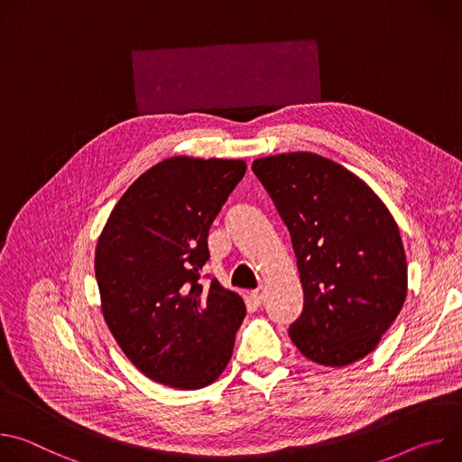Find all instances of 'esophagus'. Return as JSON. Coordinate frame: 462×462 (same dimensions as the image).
I'll return each mask as SVG.
<instances>
[{"mask_svg":"<svg viewBox=\"0 0 462 462\" xmlns=\"http://www.w3.org/2000/svg\"><path fill=\"white\" fill-rule=\"evenodd\" d=\"M250 300L255 303V305H261L263 300H265V292H263V289H255L250 292Z\"/></svg>","mask_w":462,"mask_h":462,"instance_id":"obj_1","label":"esophagus"}]
</instances>
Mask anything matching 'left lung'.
I'll return each mask as SVG.
<instances>
[{"label": "left lung", "mask_w": 462, "mask_h": 462, "mask_svg": "<svg viewBox=\"0 0 462 462\" xmlns=\"http://www.w3.org/2000/svg\"><path fill=\"white\" fill-rule=\"evenodd\" d=\"M252 171L289 228L303 312L289 327L300 353L328 367L367 356L399 316L408 263L397 223L353 171L309 152L255 159Z\"/></svg>", "instance_id": "obj_1"}]
</instances>
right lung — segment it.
Segmentation results:
<instances>
[{"label": "right lung", "mask_w": 462, "mask_h": 462, "mask_svg": "<svg viewBox=\"0 0 462 462\" xmlns=\"http://www.w3.org/2000/svg\"><path fill=\"white\" fill-rule=\"evenodd\" d=\"M245 171V161L170 157L127 188L98 237L104 319L124 355L159 383L201 389L232 356L245 301L217 280H199L208 230Z\"/></svg>", "instance_id": "right-lung-1"}]
</instances>
